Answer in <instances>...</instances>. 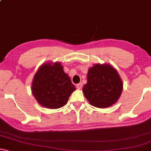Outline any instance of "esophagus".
<instances>
[{
    "label": "esophagus",
    "mask_w": 151,
    "mask_h": 151,
    "mask_svg": "<svg viewBox=\"0 0 151 151\" xmlns=\"http://www.w3.org/2000/svg\"><path fill=\"white\" fill-rule=\"evenodd\" d=\"M81 88H82V83H81L77 84V89L80 90V89H81Z\"/></svg>",
    "instance_id": "esophagus-1"
}]
</instances>
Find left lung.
<instances>
[{
    "instance_id": "1",
    "label": "left lung",
    "mask_w": 151,
    "mask_h": 151,
    "mask_svg": "<svg viewBox=\"0 0 151 151\" xmlns=\"http://www.w3.org/2000/svg\"><path fill=\"white\" fill-rule=\"evenodd\" d=\"M123 90V82L115 68L108 63H96L88 69L84 96L90 105L99 108L116 103Z\"/></svg>"
}]
</instances>
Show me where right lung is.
<instances>
[{
	"label": "right lung",
	"instance_id": "add662e5",
	"mask_svg": "<svg viewBox=\"0 0 151 151\" xmlns=\"http://www.w3.org/2000/svg\"><path fill=\"white\" fill-rule=\"evenodd\" d=\"M76 90L60 62H47L40 66L32 83V92L39 105L57 109L67 104Z\"/></svg>",
	"mask_w": 151,
	"mask_h": 151
}]
</instances>
